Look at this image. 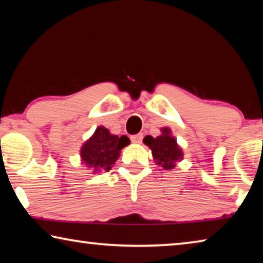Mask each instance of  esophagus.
<instances>
[{
	"label": "esophagus",
	"mask_w": 263,
	"mask_h": 263,
	"mask_svg": "<svg viewBox=\"0 0 263 263\" xmlns=\"http://www.w3.org/2000/svg\"><path fill=\"white\" fill-rule=\"evenodd\" d=\"M142 136L141 133H139V135H136V136H132L131 137V141L133 142V144H140L141 140H142Z\"/></svg>",
	"instance_id": "1"
}]
</instances>
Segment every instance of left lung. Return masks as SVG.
<instances>
[{
  "label": "left lung",
  "mask_w": 263,
  "mask_h": 263,
  "mask_svg": "<svg viewBox=\"0 0 263 263\" xmlns=\"http://www.w3.org/2000/svg\"><path fill=\"white\" fill-rule=\"evenodd\" d=\"M161 135L158 137L146 136L144 144L152 151L154 162L162 167L164 171H171L176 167V163L183 159V151L177 144L176 138L173 136L171 127L160 128Z\"/></svg>",
  "instance_id": "left-lung-1"
}]
</instances>
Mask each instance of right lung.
I'll use <instances>...</instances> for the list:
<instances>
[{
  "instance_id": "right-lung-1",
  "label": "right lung",
  "mask_w": 263,
  "mask_h": 263,
  "mask_svg": "<svg viewBox=\"0 0 263 263\" xmlns=\"http://www.w3.org/2000/svg\"><path fill=\"white\" fill-rule=\"evenodd\" d=\"M128 144L130 139L126 136L118 137L104 126H97L94 135L81 146V163L91 174L109 172L118 160L121 151Z\"/></svg>"
}]
</instances>
